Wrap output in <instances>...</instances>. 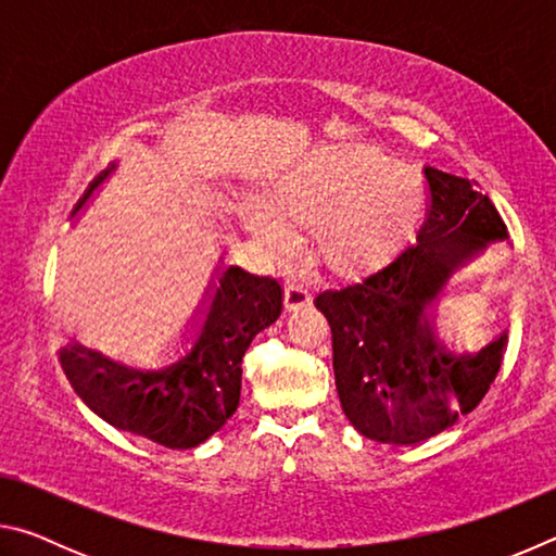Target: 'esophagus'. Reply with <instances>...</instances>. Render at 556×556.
Wrapping results in <instances>:
<instances>
[{"mask_svg": "<svg viewBox=\"0 0 556 556\" xmlns=\"http://www.w3.org/2000/svg\"><path fill=\"white\" fill-rule=\"evenodd\" d=\"M312 291H308L304 285H299V281H291L285 291V308L287 312H296L301 306H308L312 304Z\"/></svg>", "mask_w": 556, "mask_h": 556, "instance_id": "34e87169", "label": "esophagus"}]
</instances>
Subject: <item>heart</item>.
I'll return each mask as SVG.
<instances>
[{
	"label": "heart",
	"instance_id": "obj_1",
	"mask_svg": "<svg viewBox=\"0 0 556 556\" xmlns=\"http://www.w3.org/2000/svg\"><path fill=\"white\" fill-rule=\"evenodd\" d=\"M252 230L267 248L289 252L294 232H318V252L336 275L357 277L400 255L427 211L419 176L380 149H324L281 178Z\"/></svg>",
	"mask_w": 556,
	"mask_h": 556
}]
</instances>
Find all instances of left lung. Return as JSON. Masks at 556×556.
<instances>
[{
    "label": "left lung",
    "mask_w": 556,
    "mask_h": 556,
    "mask_svg": "<svg viewBox=\"0 0 556 556\" xmlns=\"http://www.w3.org/2000/svg\"><path fill=\"white\" fill-rule=\"evenodd\" d=\"M429 211L417 244L357 285L321 291L316 308L333 333L341 407L363 437L417 444L454 427L491 390L507 333L478 353H451L434 333L446 281L488 244L507 238L476 181L425 168Z\"/></svg>",
    "instance_id": "8db88e82"
}]
</instances>
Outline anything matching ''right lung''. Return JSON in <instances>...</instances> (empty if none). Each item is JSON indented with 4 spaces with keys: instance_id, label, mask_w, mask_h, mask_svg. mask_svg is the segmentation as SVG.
<instances>
[{
    "instance_id": "add662e5",
    "label": "right lung",
    "mask_w": 556,
    "mask_h": 556,
    "mask_svg": "<svg viewBox=\"0 0 556 556\" xmlns=\"http://www.w3.org/2000/svg\"><path fill=\"white\" fill-rule=\"evenodd\" d=\"M281 301L277 279L230 267L218 279L199 338L178 363L135 370L68 343L59 351L61 368L78 397L108 425L166 448H193L238 409L242 355L252 338L277 321Z\"/></svg>"
}]
</instances>
